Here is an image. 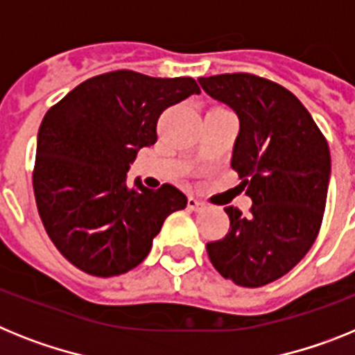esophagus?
I'll return each mask as SVG.
<instances>
[{"label":"esophagus","mask_w":355,"mask_h":355,"mask_svg":"<svg viewBox=\"0 0 355 355\" xmlns=\"http://www.w3.org/2000/svg\"><path fill=\"white\" fill-rule=\"evenodd\" d=\"M187 207L191 209V211H195V212H200L203 211V202H200L198 198H195V196H189V200H187Z\"/></svg>","instance_id":"esophagus-1"}]
</instances>
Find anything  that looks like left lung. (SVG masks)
Returning a JSON list of instances; mask_svg holds the SVG:
<instances>
[{
    "instance_id": "1",
    "label": "left lung",
    "mask_w": 355,
    "mask_h": 355,
    "mask_svg": "<svg viewBox=\"0 0 355 355\" xmlns=\"http://www.w3.org/2000/svg\"><path fill=\"white\" fill-rule=\"evenodd\" d=\"M209 96L237 114L230 166L250 214L227 207L230 229L207 243L212 266L237 286L259 288L286 275L322 227L331 152L309 110L282 85L248 73L198 78Z\"/></svg>"
}]
</instances>
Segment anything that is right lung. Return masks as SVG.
<instances>
[{
  "label": "right lung",
  "mask_w": 355,
  "mask_h": 355,
  "mask_svg": "<svg viewBox=\"0 0 355 355\" xmlns=\"http://www.w3.org/2000/svg\"><path fill=\"white\" fill-rule=\"evenodd\" d=\"M200 94L189 76L153 78L112 71L85 80L46 112L37 134L33 193L49 239L73 266L94 277L134 270L187 196L171 184L153 191L126 173L157 141L168 107Z\"/></svg>",
  "instance_id": "right-lung-1"
}]
</instances>
